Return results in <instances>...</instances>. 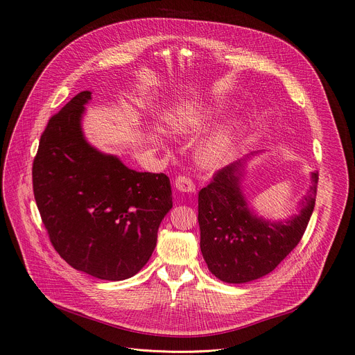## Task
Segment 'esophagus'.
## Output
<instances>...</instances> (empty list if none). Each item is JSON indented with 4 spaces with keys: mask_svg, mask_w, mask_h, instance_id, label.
Listing matches in <instances>:
<instances>
[{
    "mask_svg": "<svg viewBox=\"0 0 355 355\" xmlns=\"http://www.w3.org/2000/svg\"><path fill=\"white\" fill-rule=\"evenodd\" d=\"M175 187L177 190L181 193H194L196 191V185L191 181V178H188L185 175H178L175 178Z\"/></svg>",
    "mask_w": 355,
    "mask_h": 355,
    "instance_id": "1",
    "label": "esophagus"
}]
</instances>
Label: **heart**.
I'll list each match as a JSON object with an SVG mask.
<instances>
[{
    "label": "heart",
    "instance_id": "obj_1",
    "mask_svg": "<svg viewBox=\"0 0 355 355\" xmlns=\"http://www.w3.org/2000/svg\"><path fill=\"white\" fill-rule=\"evenodd\" d=\"M214 107L184 108L173 118V127L178 131H197L204 128L216 116ZM240 131L239 121H230L214 132L201 139L196 148V159L202 168L217 170L231 158L237 135Z\"/></svg>",
    "mask_w": 355,
    "mask_h": 355
}]
</instances>
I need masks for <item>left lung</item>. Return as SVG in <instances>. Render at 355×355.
I'll use <instances>...</instances> for the list:
<instances>
[{
  "label": "left lung",
  "mask_w": 355,
  "mask_h": 355,
  "mask_svg": "<svg viewBox=\"0 0 355 355\" xmlns=\"http://www.w3.org/2000/svg\"><path fill=\"white\" fill-rule=\"evenodd\" d=\"M250 155L218 170L198 194L201 252L208 270L228 284L270 274L297 247L315 205L317 171L311 173L309 193L298 202V214L282 221L258 217L241 187Z\"/></svg>",
  "instance_id": "1"
}]
</instances>
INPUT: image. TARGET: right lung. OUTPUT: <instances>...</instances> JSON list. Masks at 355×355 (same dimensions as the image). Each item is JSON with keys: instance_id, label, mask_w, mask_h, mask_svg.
<instances>
[{"instance_id": "right-lung-1", "label": "right lung", "mask_w": 355, "mask_h": 355, "mask_svg": "<svg viewBox=\"0 0 355 355\" xmlns=\"http://www.w3.org/2000/svg\"><path fill=\"white\" fill-rule=\"evenodd\" d=\"M83 91L51 116L33 164V188L51 244L78 271L100 279L135 275L150 259L173 208L170 178L138 173L85 139Z\"/></svg>"}]
</instances>
